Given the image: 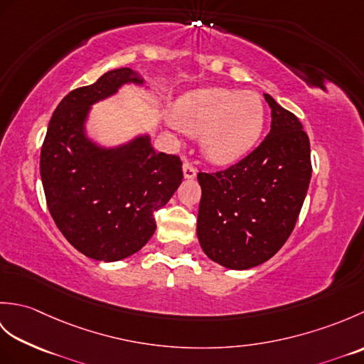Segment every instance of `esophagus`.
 <instances>
[{
    "label": "esophagus",
    "mask_w": 364,
    "mask_h": 364,
    "mask_svg": "<svg viewBox=\"0 0 364 364\" xmlns=\"http://www.w3.org/2000/svg\"><path fill=\"white\" fill-rule=\"evenodd\" d=\"M183 175H184V178H186V180H194V178L197 176V170L194 168V166H192L189 161H184Z\"/></svg>",
    "instance_id": "1"
}]
</instances>
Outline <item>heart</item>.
<instances>
[{"label":"heart","mask_w":364,"mask_h":364,"mask_svg":"<svg viewBox=\"0 0 364 364\" xmlns=\"http://www.w3.org/2000/svg\"><path fill=\"white\" fill-rule=\"evenodd\" d=\"M173 120L188 134L202 136L208 159L228 166L241 161L258 144L266 109L253 90L203 87L178 100Z\"/></svg>","instance_id":"b5f03b06"}]
</instances>
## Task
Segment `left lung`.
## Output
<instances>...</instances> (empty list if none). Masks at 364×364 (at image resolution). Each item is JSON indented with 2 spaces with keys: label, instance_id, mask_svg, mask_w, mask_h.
Instances as JSON below:
<instances>
[{
  "label": "left lung",
  "instance_id": "obj_1",
  "mask_svg": "<svg viewBox=\"0 0 364 364\" xmlns=\"http://www.w3.org/2000/svg\"><path fill=\"white\" fill-rule=\"evenodd\" d=\"M269 134L223 172L198 173L197 236L206 257L245 270L272 258L292 233L311 180L310 139L292 112L269 94Z\"/></svg>",
  "mask_w": 364,
  "mask_h": 364
}]
</instances>
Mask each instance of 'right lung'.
<instances>
[{"mask_svg": "<svg viewBox=\"0 0 364 364\" xmlns=\"http://www.w3.org/2000/svg\"><path fill=\"white\" fill-rule=\"evenodd\" d=\"M145 80L133 68L105 73L72 90L48 123L41 153L46 205L60 233L95 261H120L150 241L164 206L181 184V161L153 149L150 133L106 145L89 134L94 105Z\"/></svg>", "mask_w": 364, "mask_h": 364, "instance_id": "obj_1", "label": "right lung"}]
</instances>
